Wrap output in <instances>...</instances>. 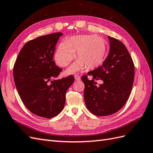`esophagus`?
Here are the masks:
<instances>
[{
  "label": "esophagus",
  "mask_w": 153,
  "mask_h": 153,
  "mask_svg": "<svg viewBox=\"0 0 153 153\" xmlns=\"http://www.w3.org/2000/svg\"><path fill=\"white\" fill-rule=\"evenodd\" d=\"M75 80L78 81V80H80V76H78L77 75H75Z\"/></svg>",
  "instance_id": "obj_1"
}]
</instances>
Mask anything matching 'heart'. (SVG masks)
Returning <instances> with one entry per match:
<instances>
[{
    "label": "heart",
    "mask_w": 153,
    "mask_h": 153,
    "mask_svg": "<svg viewBox=\"0 0 153 153\" xmlns=\"http://www.w3.org/2000/svg\"><path fill=\"white\" fill-rule=\"evenodd\" d=\"M76 52V61L67 72L73 73L84 68H96L103 62L106 53V45L103 38L96 35H82L71 37L59 45L55 54L57 63L66 67L71 62Z\"/></svg>",
    "instance_id": "heart-1"
}]
</instances>
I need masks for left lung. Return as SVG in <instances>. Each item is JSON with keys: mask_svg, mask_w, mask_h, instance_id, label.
Instances as JSON below:
<instances>
[{"mask_svg": "<svg viewBox=\"0 0 153 153\" xmlns=\"http://www.w3.org/2000/svg\"><path fill=\"white\" fill-rule=\"evenodd\" d=\"M108 38L110 52L102 66L88 72L91 80L86 75L82 76L85 105L98 116L112 115L123 107L131 94L135 76L134 64L126 47L117 39ZM98 79L103 84L96 86L95 80Z\"/></svg>", "mask_w": 153, "mask_h": 153, "instance_id": "obj_1", "label": "left lung"}]
</instances>
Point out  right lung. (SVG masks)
Here are the masks:
<instances>
[{"mask_svg":"<svg viewBox=\"0 0 153 153\" xmlns=\"http://www.w3.org/2000/svg\"><path fill=\"white\" fill-rule=\"evenodd\" d=\"M62 32L28 41L18 54L13 68L15 84L27 108L38 116L52 118L64 108L66 92L75 80L72 75L55 80L62 69L53 61Z\"/></svg>","mask_w":153,"mask_h":153,"instance_id":"add662e5","label":"right lung"}]
</instances>
